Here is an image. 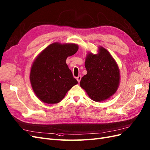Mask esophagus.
Listing matches in <instances>:
<instances>
[{"label":"esophagus","mask_w":150,"mask_h":150,"mask_svg":"<svg viewBox=\"0 0 150 150\" xmlns=\"http://www.w3.org/2000/svg\"><path fill=\"white\" fill-rule=\"evenodd\" d=\"M81 79H82V76H81V75H79V76H77V77H76V80H77L79 83L80 82Z\"/></svg>","instance_id":"esophagus-1"}]
</instances>
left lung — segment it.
Listing matches in <instances>:
<instances>
[{
  "label": "left lung",
  "mask_w": 150,
  "mask_h": 150,
  "mask_svg": "<svg viewBox=\"0 0 150 150\" xmlns=\"http://www.w3.org/2000/svg\"><path fill=\"white\" fill-rule=\"evenodd\" d=\"M87 74L80 80V86L96 102L108 99L119 87V70L108 50L100 47L99 53H89L85 59Z\"/></svg>",
  "instance_id": "obj_1"
}]
</instances>
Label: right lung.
<instances>
[{"label": "right lung", "mask_w": 150, "mask_h": 150, "mask_svg": "<svg viewBox=\"0 0 150 150\" xmlns=\"http://www.w3.org/2000/svg\"><path fill=\"white\" fill-rule=\"evenodd\" d=\"M75 44L49 45L36 58L31 69L30 81L36 96L45 103L57 104L78 82L66 63L68 57L76 53Z\"/></svg>", "instance_id": "obj_1"}]
</instances>
